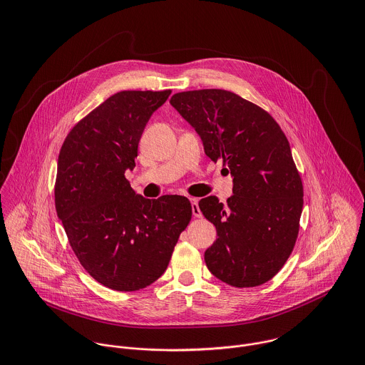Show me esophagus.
I'll return each mask as SVG.
<instances>
[{"label":"esophagus","mask_w":365,"mask_h":365,"mask_svg":"<svg viewBox=\"0 0 365 365\" xmlns=\"http://www.w3.org/2000/svg\"><path fill=\"white\" fill-rule=\"evenodd\" d=\"M190 201H191V207H192V215L195 217H202V212H201V209L198 207V200L197 198H191Z\"/></svg>","instance_id":"34e87169"}]
</instances>
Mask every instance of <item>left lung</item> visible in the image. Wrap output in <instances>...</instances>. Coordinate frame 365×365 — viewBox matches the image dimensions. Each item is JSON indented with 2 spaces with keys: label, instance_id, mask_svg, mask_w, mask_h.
<instances>
[{
  "label": "left lung",
  "instance_id": "1",
  "mask_svg": "<svg viewBox=\"0 0 365 365\" xmlns=\"http://www.w3.org/2000/svg\"><path fill=\"white\" fill-rule=\"evenodd\" d=\"M173 105L233 177L227 205L210 195L200 209L217 239L205 252L209 271L236 287L269 281L291 256L304 207V185L289 142L259 105L226 90L177 93Z\"/></svg>",
  "mask_w": 365,
  "mask_h": 365
}]
</instances>
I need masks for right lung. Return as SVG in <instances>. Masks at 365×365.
Returning <instances> with one entry per match:
<instances>
[{
	"label": "right lung",
	"instance_id": "1",
	"mask_svg": "<svg viewBox=\"0 0 365 365\" xmlns=\"http://www.w3.org/2000/svg\"><path fill=\"white\" fill-rule=\"evenodd\" d=\"M170 94L110 96L73 126L58 153L57 216L84 269L113 291H139L160 278L192 216L188 198L146 200L125 177L146 123Z\"/></svg>",
	"mask_w": 365,
	"mask_h": 365
}]
</instances>
